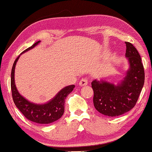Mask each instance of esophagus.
Wrapping results in <instances>:
<instances>
[{"mask_svg": "<svg viewBox=\"0 0 152 152\" xmlns=\"http://www.w3.org/2000/svg\"><path fill=\"white\" fill-rule=\"evenodd\" d=\"M88 80L87 78H83L80 81V82H79V85L80 86H86L88 84Z\"/></svg>", "mask_w": 152, "mask_h": 152, "instance_id": "esophagus-1", "label": "esophagus"}]
</instances>
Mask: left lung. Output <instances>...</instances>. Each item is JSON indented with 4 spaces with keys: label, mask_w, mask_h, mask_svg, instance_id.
I'll return each instance as SVG.
<instances>
[{
    "label": "left lung",
    "mask_w": 152,
    "mask_h": 152,
    "mask_svg": "<svg viewBox=\"0 0 152 152\" xmlns=\"http://www.w3.org/2000/svg\"><path fill=\"white\" fill-rule=\"evenodd\" d=\"M126 56L130 68L124 80L117 86L94 80V105L97 111L108 117H117L135 107L145 83V70L140 54L131 42H126Z\"/></svg>",
    "instance_id": "obj_1"
}]
</instances>
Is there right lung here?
I'll use <instances>...</instances> for the list:
<instances>
[{"mask_svg": "<svg viewBox=\"0 0 152 152\" xmlns=\"http://www.w3.org/2000/svg\"><path fill=\"white\" fill-rule=\"evenodd\" d=\"M40 42V41H37L32 46L23 51L22 53L33 48ZM19 56L20 55L16 58L14 62L11 72L12 96L16 107L20 110V112L27 119L37 124H48L60 119L64 113L65 100L68 94L72 91L75 85L68 86L63 88L55 96V98L47 104L37 105L28 102L19 94L15 83V69Z\"/></svg>", "mask_w": 152, "mask_h": 152, "instance_id": "add662e5", "label": "right lung"}]
</instances>
